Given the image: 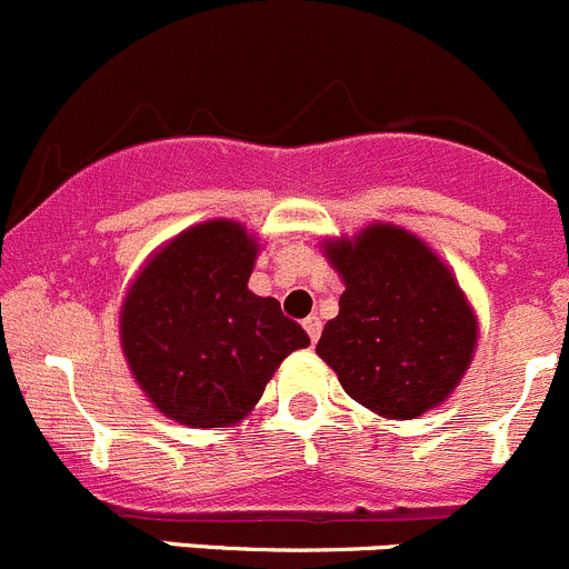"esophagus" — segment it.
Listing matches in <instances>:
<instances>
[{
  "label": "esophagus",
  "mask_w": 569,
  "mask_h": 569,
  "mask_svg": "<svg viewBox=\"0 0 569 569\" xmlns=\"http://www.w3.org/2000/svg\"><path fill=\"white\" fill-rule=\"evenodd\" d=\"M305 329H307V335H310L312 343H316V340L321 338V318H318V316L305 318Z\"/></svg>",
  "instance_id": "34e87169"
}]
</instances>
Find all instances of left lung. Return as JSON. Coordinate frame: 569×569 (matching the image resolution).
I'll use <instances>...</instances> for the list:
<instances>
[{
    "mask_svg": "<svg viewBox=\"0 0 569 569\" xmlns=\"http://www.w3.org/2000/svg\"><path fill=\"white\" fill-rule=\"evenodd\" d=\"M346 290L316 351L355 402L413 419L450 397L472 360L478 323L450 268L397 226L327 242Z\"/></svg>",
    "mask_w": 569,
    "mask_h": 569,
    "instance_id": "obj_1",
    "label": "left lung"
}]
</instances>
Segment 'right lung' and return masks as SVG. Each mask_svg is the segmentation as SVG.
<instances>
[{"label": "right lung", "mask_w": 569, "mask_h": 569, "mask_svg": "<svg viewBox=\"0 0 569 569\" xmlns=\"http://www.w3.org/2000/svg\"><path fill=\"white\" fill-rule=\"evenodd\" d=\"M257 242L209 220L161 248L128 290L122 351L150 402L189 427H223L262 397L279 362L310 346L279 301L248 290Z\"/></svg>", "instance_id": "right-lung-1"}]
</instances>
